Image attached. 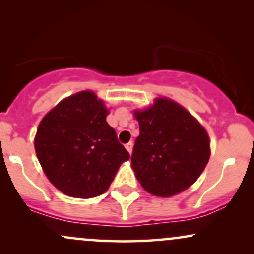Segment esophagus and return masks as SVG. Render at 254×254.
I'll use <instances>...</instances> for the list:
<instances>
[{
  "label": "esophagus",
  "mask_w": 254,
  "mask_h": 254,
  "mask_svg": "<svg viewBox=\"0 0 254 254\" xmlns=\"http://www.w3.org/2000/svg\"><path fill=\"white\" fill-rule=\"evenodd\" d=\"M132 147H133L132 142H129V143L125 144V149L127 150V153H129L130 155H131V153H132Z\"/></svg>",
  "instance_id": "34e87169"
}]
</instances>
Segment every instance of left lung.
<instances>
[{"label":"left lung","mask_w":254,"mask_h":254,"mask_svg":"<svg viewBox=\"0 0 254 254\" xmlns=\"http://www.w3.org/2000/svg\"><path fill=\"white\" fill-rule=\"evenodd\" d=\"M139 136L131 167L142 188L157 197H172L196 183L210 157V138L185 107L160 97L136 109Z\"/></svg>","instance_id":"obj_1"}]
</instances>
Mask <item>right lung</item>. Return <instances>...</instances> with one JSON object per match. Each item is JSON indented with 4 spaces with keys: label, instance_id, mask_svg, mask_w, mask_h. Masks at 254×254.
Returning <instances> with one entry per match:
<instances>
[{
    "label": "right lung",
    "instance_id": "right-lung-1",
    "mask_svg": "<svg viewBox=\"0 0 254 254\" xmlns=\"http://www.w3.org/2000/svg\"><path fill=\"white\" fill-rule=\"evenodd\" d=\"M109 113L94 92L81 90L61 100L38 125V160L50 183L66 196H100L129 160L106 122Z\"/></svg>",
    "mask_w": 254,
    "mask_h": 254
}]
</instances>
